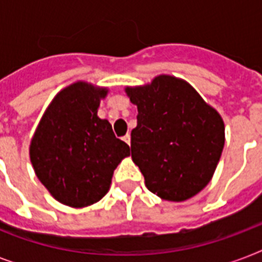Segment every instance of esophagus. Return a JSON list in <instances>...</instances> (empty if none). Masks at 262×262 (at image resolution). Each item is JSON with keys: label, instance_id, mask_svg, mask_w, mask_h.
Segmentation results:
<instances>
[{"label": "esophagus", "instance_id": "esophagus-1", "mask_svg": "<svg viewBox=\"0 0 262 262\" xmlns=\"http://www.w3.org/2000/svg\"><path fill=\"white\" fill-rule=\"evenodd\" d=\"M122 140L127 144V145H130V135H125L122 137Z\"/></svg>", "mask_w": 262, "mask_h": 262}]
</instances>
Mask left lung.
Returning a JSON list of instances; mask_svg holds the SVG:
<instances>
[{
  "mask_svg": "<svg viewBox=\"0 0 262 262\" xmlns=\"http://www.w3.org/2000/svg\"><path fill=\"white\" fill-rule=\"evenodd\" d=\"M125 92L139 111L130 148L145 186L167 201L191 199L209 183L223 152L222 115L175 76L159 75Z\"/></svg>",
  "mask_w": 262,
  "mask_h": 262,
  "instance_id": "left-lung-1",
  "label": "left lung"
}]
</instances>
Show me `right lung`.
Instances as JSON below:
<instances>
[{
    "label": "right lung",
    "mask_w": 262,
    "mask_h": 262,
    "mask_svg": "<svg viewBox=\"0 0 262 262\" xmlns=\"http://www.w3.org/2000/svg\"><path fill=\"white\" fill-rule=\"evenodd\" d=\"M108 88L76 81L55 95L31 139L30 159L49 193L63 205L98 203L130 148L115 137L107 119L98 117Z\"/></svg>",
    "instance_id": "add662e5"
}]
</instances>
